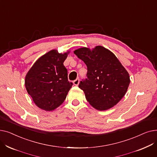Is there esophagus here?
I'll list each match as a JSON object with an SVG mask.
<instances>
[{
    "mask_svg": "<svg viewBox=\"0 0 157 157\" xmlns=\"http://www.w3.org/2000/svg\"><path fill=\"white\" fill-rule=\"evenodd\" d=\"M79 79H76L73 81V84L74 85H76V86H78L79 85Z\"/></svg>",
    "mask_w": 157,
    "mask_h": 157,
    "instance_id": "1",
    "label": "esophagus"
}]
</instances>
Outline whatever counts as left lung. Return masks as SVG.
I'll return each mask as SVG.
<instances>
[{
	"mask_svg": "<svg viewBox=\"0 0 157 157\" xmlns=\"http://www.w3.org/2000/svg\"><path fill=\"white\" fill-rule=\"evenodd\" d=\"M87 66V78L80 81L87 101L97 110L109 109L118 104L130 84L128 72L109 49L97 46L93 49L81 48L74 52Z\"/></svg>",
	"mask_w": 157,
	"mask_h": 157,
	"instance_id": "1",
	"label": "left lung"
}]
</instances>
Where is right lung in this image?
<instances>
[{
	"label": "right lung",
	"instance_id": "obj_1",
	"mask_svg": "<svg viewBox=\"0 0 157 157\" xmlns=\"http://www.w3.org/2000/svg\"><path fill=\"white\" fill-rule=\"evenodd\" d=\"M69 52L62 54L56 49L49 51L40 56L27 72L25 85L39 108L53 111L67 97L72 83L68 81L63 62Z\"/></svg>",
	"mask_w": 157,
	"mask_h": 157
}]
</instances>
